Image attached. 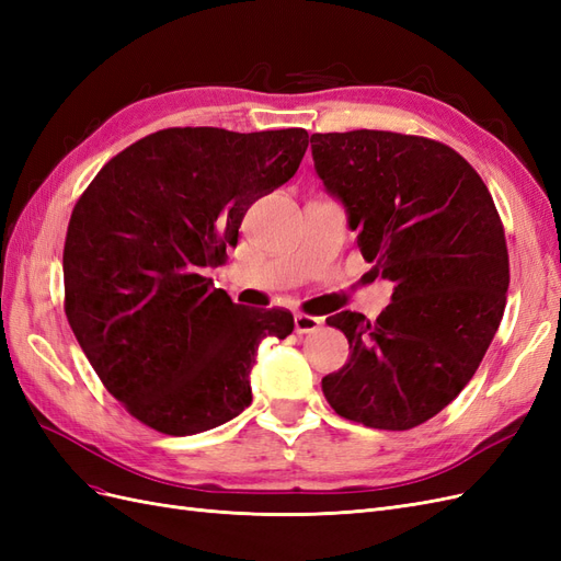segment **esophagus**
I'll use <instances>...</instances> for the list:
<instances>
[{
    "mask_svg": "<svg viewBox=\"0 0 561 561\" xmlns=\"http://www.w3.org/2000/svg\"><path fill=\"white\" fill-rule=\"evenodd\" d=\"M320 325H322L320 318H313V316H307V313H297L295 316V332L297 334H311Z\"/></svg>",
    "mask_w": 561,
    "mask_h": 561,
    "instance_id": "34e87169",
    "label": "esophagus"
}]
</instances>
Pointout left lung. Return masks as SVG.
Wrapping results in <instances>:
<instances>
[{"instance_id": "obj_1", "label": "left lung", "mask_w": 561, "mask_h": 561, "mask_svg": "<svg viewBox=\"0 0 561 561\" xmlns=\"http://www.w3.org/2000/svg\"><path fill=\"white\" fill-rule=\"evenodd\" d=\"M311 154L365 262L396 285L375 322L328 318L351 358L322 393L363 426L414 428L461 393L501 325L511 268L494 198L461 154L416 135L313 133Z\"/></svg>"}]
</instances>
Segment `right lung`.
<instances>
[{
	"label": "right lung",
	"instance_id": "1",
	"mask_svg": "<svg viewBox=\"0 0 561 561\" xmlns=\"http://www.w3.org/2000/svg\"><path fill=\"white\" fill-rule=\"evenodd\" d=\"M307 147L304 128H165L116 154L77 201L65 313L100 381L149 428L196 435L239 416L260 344L295 330L293 313L233 304L203 274Z\"/></svg>",
	"mask_w": 561,
	"mask_h": 561
}]
</instances>
